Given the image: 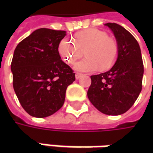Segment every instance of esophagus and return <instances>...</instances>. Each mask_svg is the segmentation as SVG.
<instances>
[{
    "label": "esophagus",
    "mask_w": 153,
    "mask_h": 153,
    "mask_svg": "<svg viewBox=\"0 0 153 153\" xmlns=\"http://www.w3.org/2000/svg\"><path fill=\"white\" fill-rule=\"evenodd\" d=\"M81 76H82V74H79V73L75 74V79H79Z\"/></svg>",
    "instance_id": "obj_1"
}]
</instances>
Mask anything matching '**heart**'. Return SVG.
Wrapping results in <instances>:
<instances>
[{"label": "heart", "instance_id": "b5f03b06", "mask_svg": "<svg viewBox=\"0 0 153 153\" xmlns=\"http://www.w3.org/2000/svg\"><path fill=\"white\" fill-rule=\"evenodd\" d=\"M86 57L74 65L78 72H93L99 68L106 70L114 62L118 55V45L106 32L97 28H88L80 32L75 37V42L65 38L60 41L58 51L66 63L73 64L83 55Z\"/></svg>", "mask_w": 153, "mask_h": 153}]
</instances>
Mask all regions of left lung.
Listing matches in <instances>:
<instances>
[{"label":"left lung","mask_w":153,"mask_h":153,"mask_svg":"<svg viewBox=\"0 0 153 153\" xmlns=\"http://www.w3.org/2000/svg\"><path fill=\"white\" fill-rule=\"evenodd\" d=\"M105 25L116 39L118 55L108 71L91 76L88 97L103 114L118 115L126 112L141 93L143 64L140 47L134 37L115 23Z\"/></svg>","instance_id":"left-lung-1"}]
</instances>
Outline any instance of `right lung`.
Returning <instances> with one entry per match:
<instances>
[{"label": "right lung", "instance_id": "right-lung-1", "mask_svg": "<svg viewBox=\"0 0 153 153\" xmlns=\"http://www.w3.org/2000/svg\"><path fill=\"white\" fill-rule=\"evenodd\" d=\"M66 32L39 28L17 45L11 62L13 87L29 115L44 118L60 110L67 87L75 80L58 51Z\"/></svg>", "mask_w": 153, "mask_h": 153}]
</instances>
